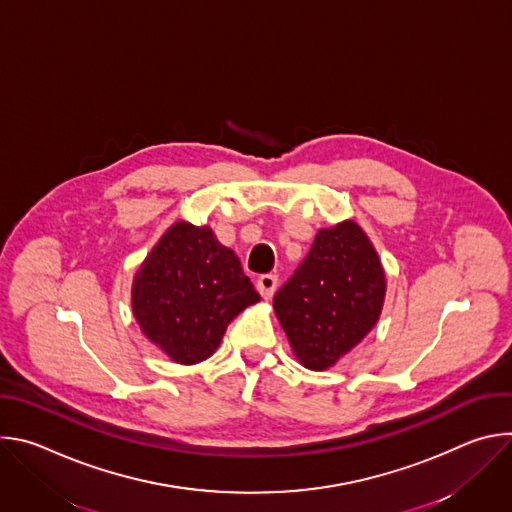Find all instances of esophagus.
I'll use <instances>...</instances> for the list:
<instances>
[{"label": "esophagus", "instance_id": "34e87169", "mask_svg": "<svg viewBox=\"0 0 512 512\" xmlns=\"http://www.w3.org/2000/svg\"><path fill=\"white\" fill-rule=\"evenodd\" d=\"M257 289H259V294H261L265 300H269V298L275 294V289H277V275H273V273L261 275V277L257 279Z\"/></svg>", "mask_w": 512, "mask_h": 512}]
</instances>
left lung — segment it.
I'll return each mask as SVG.
<instances>
[{
    "instance_id": "8db88e82",
    "label": "left lung",
    "mask_w": 512,
    "mask_h": 512,
    "mask_svg": "<svg viewBox=\"0 0 512 512\" xmlns=\"http://www.w3.org/2000/svg\"><path fill=\"white\" fill-rule=\"evenodd\" d=\"M385 273L362 229H322L308 257L273 298V310L306 369L324 371L377 324Z\"/></svg>"
}]
</instances>
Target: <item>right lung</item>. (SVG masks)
Instances as JSON below:
<instances>
[{
    "label": "right lung",
    "instance_id": "add662e5",
    "mask_svg": "<svg viewBox=\"0 0 512 512\" xmlns=\"http://www.w3.org/2000/svg\"><path fill=\"white\" fill-rule=\"evenodd\" d=\"M255 302L239 257L208 227L182 221L143 261L131 291L141 332L182 364L208 358L233 318Z\"/></svg>",
    "mask_w": 512,
    "mask_h": 512
}]
</instances>
